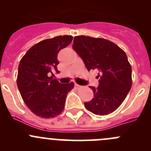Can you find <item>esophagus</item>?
I'll use <instances>...</instances> for the list:
<instances>
[{
  "mask_svg": "<svg viewBox=\"0 0 151 151\" xmlns=\"http://www.w3.org/2000/svg\"><path fill=\"white\" fill-rule=\"evenodd\" d=\"M80 87H81V85H77V84H74V88H77V89H79V88H80Z\"/></svg>",
  "mask_w": 151,
  "mask_h": 151,
  "instance_id": "obj_1",
  "label": "esophagus"
}]
</instances>
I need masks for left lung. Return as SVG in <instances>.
<instances>
[{"label":"left lung","mask_w":151,"mask_h":151,"mask_svg":"<svg viewBox=\"0 0 151 151\" xmlns=\"http://www.w3.org/2000/svg\"><path fill=\"white\" fill-rule=\"evenodd\" d=\"M73 49L88 71L97 68L99 86H90L93 98L85 102L88 111L106 115L116 110L132 88V66L127 55L118 45L104 39L77 36Z\"/></svg>","instance_id":"obj_1"}]
</instances>
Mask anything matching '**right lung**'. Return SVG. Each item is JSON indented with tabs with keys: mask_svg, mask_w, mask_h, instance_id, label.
Wrapping results in <instances>:
<instances>
[{
	"mask_svg": "<svg viewBox=\"0 0 151 151\" xmlns=\"http://www.w3.org/2000/svg\"><path fill=\"white\" fill-rule=\"evenodd\" d=\"M71 36H58L33 45L22 57L18 67V89L25 104L37 116L52 118L63 112L71 82L61 84L50 77L59 73L58 54L72 41Z\"/></svg>",
	"mask_w": 151,
	"mask_h": 151,
	"instance_id": "add662e5",
	"label": "right lung"
}]
</instances>
